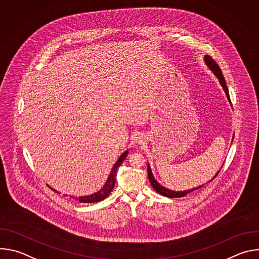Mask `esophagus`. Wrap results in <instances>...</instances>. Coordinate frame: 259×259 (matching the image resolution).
I'll use <instances>...</instances> for the list:
<instances>
[{
	"instance_id": "34e87169",
	"label": "esophagus",
	"mask_w": 259,
	"mask_h": 259,
	"mask_svg": "<svg viewBox=\"0 0 259 259\" xmlns=\"http://www.w3.org/2000/svg\"><path fill=\"white\" fill-rule=\"evenodd\" d=\"M136 142H137V143L141 142V137H137V139H136Z\"/></svg>"
}]
</instances>
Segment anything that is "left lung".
Segmentation results:
<instances>
[{
  "instance_id": "1",
  "label": "left lung",
  "mask_w": 259,
  "mask_h": 259,
  "mask_svg": "<svg viewBox=\"0 0 259 259\" xmlns=\"http://www.w3.org/2000/svg\"><path fill=\"white\" fill-rule=\"evenodd\" d=\"M205 62H206V64L209 66V68L214 72V75L218 78V80H219L221 86H223V88H224V90H225V92H226L228 98L230 99L229 89H228V86H227L226 80H225V78H224L223 72H221V69H220V67L218 66V64H217V63L215 62V60H214L211 56H209V55H206V56H205ZM219 172H220V171H218L217 174H218ZM217 174L212 178V180L217 176ZM147 175H149L150 182H151V184L153 186L154 190H156V192L159 193L160 195L165 196V197H168V198H181V197H184L186 195H188V194H190V193H192V192H194V191H196V190H198V189H200V188L203 187V186H201V187H199V188H196V189H193V190H189V191H184V192H174V191L165 189L164 187L160 186V183H158V181L154 178V175H153V173H152V170H151V167H150L149 164H147ZM212 180H210V181H212ZM210 181H209V182H210Z\"/></svg>"
}]
</instances>
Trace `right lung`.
<instances>
[{
  "label": "right lung",
  "mask_w": 259,
  "mask_h": 259,
  "mask_svg": "<svg viewBox=\"0 0 259 259\" xmlns=\"http://www.w3.org/2000/svg\"><path fill=\"white\" fill-rule=\"evenodd\" d=\"M127 154H128V152L126 151L123 155L120 156L119 160L117 161V163H116L115 166L113 167L112 172H110V174H109V176H108V178H107V180H106V182H105V184H104V187H103L98 193H96V194H94V195L86 196V197H80V198H76V197H75V199H77L80 203H95V202H99V201L104 200V199L110 194V192L113 191V189H114V187H115L117 170H118L119 166L123 163V161L125 160V158L127 157ZM70 198H71V196H70Z\"/></svg>",
  "instance_id": "obj_1"
}]
</instances>
